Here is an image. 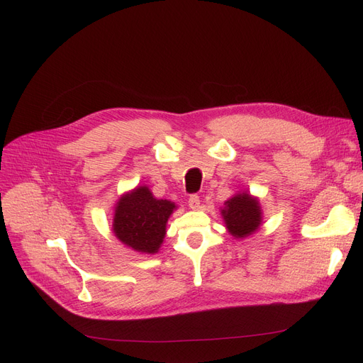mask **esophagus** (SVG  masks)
<instances>
[{
    "label": "esophagus",
    "instance_id": "34e87169",
    "mask_svg": "<svg viewBox=\"0 0 363 363\" xmlns=\"http://www.w3.org/2000/svg\"><path fill=\"white\" fill-rule=\"evenodd\" d=\"M188 204H189V207L193 208V211H199V208H200V199H199V196H191V197H189Z\"/></svg>",
    "mask_w": 363,
    "mask_h": 363
}]
</instances>
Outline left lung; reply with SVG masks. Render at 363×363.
<instances>
[{
    "label": "left lung",
    "mask_w": 363,
    "mask_h": 363,
    "mask_svg": "<svg viewBox=\"0 0 363 363\" xmlns=\"http://www.w3.org/2000/svg\"><path fill=\"white\" fill-rule=\"evenodd\" d=\"M220 216L226 231L235 240L250 237L263 223V211L259 199L245 189L235 193L223 203Z\"/></svg>",
    "instance_id": "left-lung-1"
}]
</instances>
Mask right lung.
I'll list each match as a JSON object with an SVG mask.
<instances>
[{
  "label": "right lung",
  "instance_id": "add662e5",
  "mask_svg": "<svg viewBox=\"0 0 363 363\" xmlns=\"http://www.w3.org/2000/svg\"><path fill=\"white\" fill-rule=\"evenodd\" d=\"M178 206L156 199L147 185L123 193L113 208L111 231L128 249L156 255L166 237V225Z\"/></svg>",
  "mask_w": 363,
  "mask_h": 363
}]
</instances>
